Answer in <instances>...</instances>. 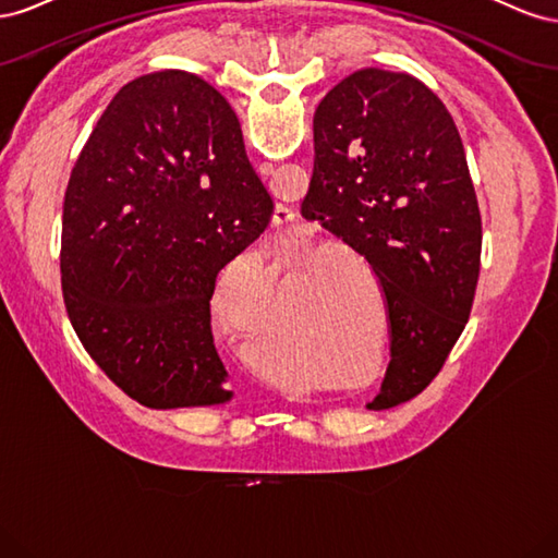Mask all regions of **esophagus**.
Wrapping results in <instances>:
<instances>
[{
  "label": "esophagus",
  "instance_id": "esophagus-1",
  "mask_svg": "<svg viewBox=\"0 0 558 558\" xmlns=\"http://www.w3.org/2000/svg\"><path fill=\"white\" fill-rule=\"evenodd\" d=\"M260 174H265V177L272 174V165H269V162L260 165ZM293 223H295V214L289 207L277 205V209L272 214V228L275 230H286V228H291Z\"/></svg>",
  "mask_w": 558,
  "mask_h": 558
}]
</instances>
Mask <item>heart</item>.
<instances>
[{
  "mask_svg": "<svg viewBox=\"0 0 558 558\" xmlns=\"http://www.w3.org/2000/svg\"><path fill=\"white\" fill-rule=\"evenodd\" d=\"M253 275H256V269L251 265H244L242 260L232 263L223 277L218 279L216 291L211 295V316H214V324L221 328L226 335L230 337H238V340H246L248 328L244 320L240 318L238 305H234V295L242 289V286H248L253 281ZM251 361L256 363V367H260L263 373L267 375H281L286 369V363H281L279 359H269L265 356V347L260 344H251Z\"/></svg>",
  "mask_w": 558,
  "mask_h": 558,
  "instance_id": "1",
  "label": "heart"
}]
</instances>
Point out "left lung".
Segmentation results:
<instances>
[{"label":"left lung","mask_w":558,"mask_h":558,"mask_svg":"<svg viewBox=\"0 0 558 558\" xmlns=\"http://www.w3.org/2000/svg\"><path fill=\"white\" fill-rule=\"evenodd\" d=\"M314 154L300 211L377 277L391 363L367 408H396L440 373L477 291L482 216L461 134L418 78L367 66L320 99Z\"/></svg>","instance_id":"obj_1"}]
</instances>
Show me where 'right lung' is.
Wrapping results in <instances>:
<instances>
[{"mask_svg":"<svg viewBox=\"0 0 558 558\" xmlns=\"http://www.w3.org/2000/svg\"><path fill=\"white\" fill-rule=\"evenodd\" d=\"M272 209L207 81L167 70L116 93L66 183L60 275L83 349L123 393L150 410L232 398L209 300Z\"/></svg>","mask_w":558,"mask_h":558,"instance_id":"1","label":"right lung"}]
</instances>
